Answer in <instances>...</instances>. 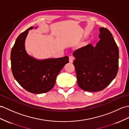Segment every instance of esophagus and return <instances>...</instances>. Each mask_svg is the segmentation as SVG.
<instances>
[{"label": "esophagus", "instance_id": "1", "mask_svg": "<svg viewBox=\"0 0 129 129\" xmlns=\"http://www.w3.org/2000/svg\"><path fill=\"white\" fill-rule=\"evenodd\" d=\"M74 57L73 56H70V57H69V61H70V63H72L74 60Z\"/></svg>", "mask_w": 129, "mask_h": 129}]
</instances>
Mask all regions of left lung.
<instances>
[{"mask_svg":"<svg viewBox=\"0 0 129 129\" xmlns=\"http://www.w3.org/2000/svg\"><path fill=\"white\" fill-rule=\"evenodd\" d=\"M100 40L75 50L73 61L77 82L83 90L100 91L115 78L119 67V49L110 31L100 28Z\"/></svg>","mask_w":129,"mask_h":129,"instance_id":"left-lung-1","label":"left lung"}]
</instances>
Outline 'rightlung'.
Masks as SVG:
<instances>
[{"label":"right lung","instance_id":"right-lung-1","mask_svg":"<svg viewBox=\"0 0 129 129\" xmlns=\"http://www.w3.org/2000/svg\"><path fill=\"white\" fill-rule=\"evenodd\" d=\"M33 28H28L16 40L11 52V70L16 80L27 91L43 93L53 88L56 77L69 59L64 56L39 60L28 55L24 42L28 31Z\"/></svg>","mask_w":129,"mask_h":129}]
</instances>
